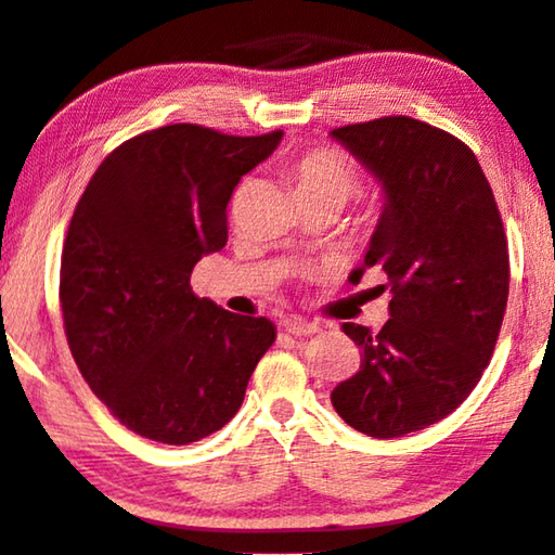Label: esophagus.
<instances>
[{"label":"esophagus","mask_w":555,"mask_h":555,"mask_svg":"<svg viewBox=\"0 0 555 555\" xmlns=\"http://www.w3.org/2000/svg\"><path fill=\"white\" fill-rule=\"evenodd\" d=\"M284 331L292 333V336H311V333H319L321 328L315 323L304 321V319H286Z\"/></svg>","instance_id":"obj_1"}]
</instances>
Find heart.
Segmentation results:
<instances>
[{
  "label": "heart",
  "instance_id": "1",
  "mask_svg": "<svg viewBox=\"0 0 555 555\" xmlns=\"http://www.w3.org/2000/svg\"><path fill=\"white\" fill-rule=\"evenodd\" d=\"M288 178L296 184L298 197L306 205H331L340 209L360 188L356 163L340 147H313L296 155L288 163ZM385 215V197L373 195L365 205L367 222H377Z\"/></svg>",
  "mask_w": 555,
  "mask_h": 555
}]
</instances>
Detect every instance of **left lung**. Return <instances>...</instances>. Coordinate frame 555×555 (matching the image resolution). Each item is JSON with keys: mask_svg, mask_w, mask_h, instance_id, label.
I'll use <instances>...</instances> for the list:
<instances>
[{"mask_svg": "<svg viewBox=\"0 0 555 555\" xmlns=\"http://www.w3.org/2000/svg\"><path fill=\"white\" fill-rule=\"evenodd\" d=\"M333 138L388 195L363 269L388 279L390 319L377 333L343 323L363 365L331 402L358 433L392 439L444 420L477 388L508 301V242L487 175L460 138L410 116L353 122Z\"/></svg>", "mask_w": 555, "mask_h": 555, "instance_id": "obj_1", "label": "left lung"}]
</instances>
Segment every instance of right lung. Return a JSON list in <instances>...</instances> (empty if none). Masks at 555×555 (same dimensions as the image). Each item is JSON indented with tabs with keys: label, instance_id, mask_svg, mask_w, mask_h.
<instances>
[{
	"label": "right lung",
	"instance_id": "1",
	"mask_svg": "<svg viewBox=\"0 0 555 555\" xmlns=\"http://www.w3.org/2000/svg\"><path fill=\"white\" fill-rule=\"evenodd\" d=\"M281 135L175 122L120 143L88 180L59 301L78 371L130 433L190 444L222 429L276 340L269 319L219 309L190 276L227 244L232 192Z\"/></svg>",
	"mask_w": 555,
	"mask_h": 555
}]
</instances>
